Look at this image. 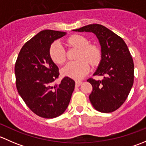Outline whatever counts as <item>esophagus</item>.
<instances>
[{
  "instance_id": "1",
  "label": "esophagus",
  "mask_w": 146,
  "mask_h": 146,
  "mask_svg": "<svg viewBox=\"0 0 146 146\" xmlns=\"http://www.w3.org/2000/svg\"><path fill=\"white\" fill-rule=\"evenodd\" d=\"M81 84H82L81 81H79V80H77V81H76V87H79L80 85H81Z\"/></svg>"
}]
</instances>
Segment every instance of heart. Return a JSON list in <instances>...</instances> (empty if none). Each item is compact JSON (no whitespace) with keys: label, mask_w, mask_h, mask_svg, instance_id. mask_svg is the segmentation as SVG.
<instances>
[{"label":"heart","mask_w":146,"mask_h":146,"mask_svg":"<svg viewBox=\"0 0 146 146\" xmlns=\"http://www.w3.org/2000/svg\"><path fill=\"white\" fill-rule=\"evenodd\" d=\"M68 44L79 48L76 61L67 64L61 70L64 76L78 80L86 76L90 71V65L95 66L101 58L100 48L95 44H89L90 41L85 36L80 35H73L68 38ZM49 56L55 64L61 65L66 60V49L61 43L56 41L49 48Z\"/></svg>","instance_id":"b5f03b06"}]
</instances>
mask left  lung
Listing matches in <instances>:
<instances>
[{"mask_svg":"<svg viewBox=\"0 0 146 146\" xmlns=\"http://www.w3.org/2000/svg\"><path fill=\"white\" fill-rule=\"evenodd\" d=\"M76 32H92L101 46V61L93 76H103L102 80L89 78L92 91L90 101L98 111L110 113L123 104L131 90L134 65L127 45L121 37L99 24L74 29Z\"/></svg>","mask_w":146,"mask_h":146,"instance_id":"obj_1","label":"left lung"}]
</instances>
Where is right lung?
<instances>
[{"label":"right lung","instance_id":"add662e5","mask_svg":"<svg viewBox=\"0 0 146 146\" xmlns=\"http://www.w3.org/2000/svg\"><path fill=\"white\" fill-rule=\"evenodd\" d=\"M66 34L50 29L41 31L22 47L15 66L19 95L35 114L43 118L61 115L74 90L75 81L68 77H64L59 85L52 84L59 72L50 57L49 48Z\"/></svg>","mask_w":146,"mask_h":146}]
</instances>
